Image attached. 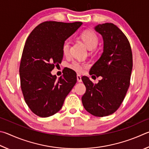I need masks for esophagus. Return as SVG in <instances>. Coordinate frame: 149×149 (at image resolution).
Here are the masks:
<instances>
[{
  "label": "esophagus",
  "instance_id": "obj_1",
  "mask_svg": "<svg viewBox=\"0 0 149 149\" xmlns=\"http://www.w3.org/2000/svg\"><path fill=\"white\" fill-rule=\"evenodd\" d=\"M77 81L79 82H82V79H81V76H80V74H78L77 76Z\"/></svg>",
  "mask_w": 149,
  "mask_h": 149
}]
</instances>
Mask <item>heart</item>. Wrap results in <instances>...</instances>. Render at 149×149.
Masks as SVG:
<instances>
[{
	"instance_id": "1",
	"label": "heart",
	"mask_w": 149,
	"mask_h": 149,
	"mask_svg": "<svg viewBox=\"0 0 149 149\" xmlns=\"http://www.w3.org/2000/svg\"><path fill=\"white\" fill-rule=\"evenodd\" d=\"M80 37L84 42L88 48L90 49H93L96 48L97 46L99 38L97 35L92 31H86L83 32L80 35ZM70 41L69 39H66L63 41L62 44L61 50L64 56H68L70 52ZM69 67L70 69L74 70V71L77 72L81 73L85 70L86 68L88 67V64L87 63L80 62L78 61H73L69 65Z\"/></svg>"
}]
</instances>
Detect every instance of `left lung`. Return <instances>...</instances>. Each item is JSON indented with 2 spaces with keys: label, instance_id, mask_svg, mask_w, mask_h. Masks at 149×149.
Masks as SVG:
<instances>
[{
  "label": "left lung",
  "instance_id": "1",
  "mask_svg": "<svg viewBox=\"0 0 149 149\" xmlns=\"http://www.w3.org/2000/svg\"><path fill=\"white\" fill-rule=\"evenodd\" d=\"M95 29L103 36V52L90 74L102 79L93 84L88 77L82 78L86 88L82 102L88 113L103 117L116 111L124 100L130 84L133 57L128 39L115 25L103 23Z\"/></svg>",
  "mask_w": 149,
  "mask_h": 149
}]
</instances>
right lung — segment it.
Returning a JSON list of instances; mask_svg holds the SVG:
<instances>
[{"mask_svg": "<svg viewBox=\"0 0 149 149\" xmlns=\"http://www.w3.org/2000/svg\"><path fill=\"white\" fill-rule=\"evenodd\" d=\"M82 24L45 22L28 36L21 59L20 84L25 103L36 115L45 118L57 113L76 84L77 74L70 69L58 79L51 71L62 61L63 41Z\"/></svg>", "mask_w": 149, "mask_h": 149, "instance_id": "right-lung-1", "label": "right lung"}]
</instances>
